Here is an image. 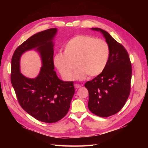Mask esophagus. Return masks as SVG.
<instances>
[{"mask_svg":"<svg viewBox=\"0 0 148 148\" xmlns=\"http://www.w3.org/2000/svg\"><path fill=\"white\" fill-rule=\"evenodd\" d=\"M75 88L78 89V88H81L82 87V85H80L79 84H75Z\"/></svg>","mask_w":148,"mask_h":148,"instance_id":"34e87169","label":"esophagus"}]
</instances>
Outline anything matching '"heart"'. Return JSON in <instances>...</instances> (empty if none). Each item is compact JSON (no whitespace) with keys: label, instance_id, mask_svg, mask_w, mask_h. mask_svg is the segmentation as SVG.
Returning <instances> with one entry per match:
<instances>
[{"label":"heart","instance_id":"obj_1","mask_svg":"<svg viewBox=\"0 0 148 148\" xmlns=\"http://www.w3.org/2000/svg\"><path fill=\"white\" fill-rule=\"evenodd\" d=\"M109 57L110 47L106 41L92 36L79 34L66 42L64 53H57L53 63L66 80L71 79L77 66L79 69L75 78L83 79L87 76L92 78L100 75Z\"/></svg>","mask_w":148,"mask_h":148}]
</instances>
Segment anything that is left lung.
Listing matches in <instances>:
<instances>
[{
    "mask_svg": "<svg viewBox=\"0 0 148 148\" xmlns=\"http://www.w3.org/2000/svg\"><path fill=\"white\" fill-rule=\"evenodd\" d=\"M100 31L110 47V57L102 72L84 84L89 92L88 106L92 113L107 117L122 109L130 92L132 64L128 53L122 44L104 29Z\"/></svg>",
    "mask_w": 148,
    "mask_h": 148,
    "instance_id": "left-lung-1",
    "label": "left lung"
}]
</instances>
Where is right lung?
<instances>
[{"instance_id": "1", "label": "right lung", "mask_w": 148, "mask_h": 148, "mask_svg": "<svg viewBox=\"0 0 148 148\" xmlns=\"http://www.w3.org/2000/svg\"><path fill=\"white\" fill-rule=\"evenodd\" d=\"M57 28L34 34L18 47L11 62V83L20 105L34 119L55 123L69 112L75 94L73 82L60 79L54 71L53 43ZM35 48L41 56L43 66L36 78L25 77L19 70L21 55Z\"/></svg>"}]
</instances>
